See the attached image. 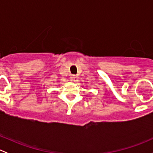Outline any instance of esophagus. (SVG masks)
I'll return each instance as SVG.
<instances>
[{
  "instance_id": "34e87169",
  "label": "esophagus",
  "mask_w": 153,
  "mask_h": 153,
  "mask_svg": "<svg viewBox=\"0 0 153 153\" xmlns=\"http://www.w3.org/2000/svg\"><path fill=\"white\" fill-rule=\"evenodd\" d=\"M77 78H78V77H77L76 75H71L70 78H69V79H70L71 81H77Z\"/></svg>"
}]
</instances>
